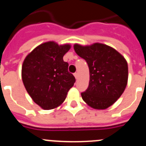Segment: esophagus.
<instances>
[{
    "label": "esophagus",
    "mask_w": 146,
    "mask_h": 146,
    "mask_svg": "<svg viewBox=\"0 0 146 146\" xmlns=\"http://www.w3.org/2000/svg\"><path fill=\"white\" fill-rule=\"evenodd\" d=\"M74 76H75V78H76V79H78V73H74Z\"/></svg>",
    "instance_id": "1"
}]
</instances>
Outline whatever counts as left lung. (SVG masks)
Instances as JSON below:
<instances>
[{
  "instance_id": "obj_1",
  "label": "left lung",
  "mask_w": 146,
  "mask_h": 146,
  "mask_svg": "<svg viewBox=\"0 0 146 146\" xmlns=\"http://www.w3.org/2000/svg\"><path fill=\"white\" fill-rule=\"evenodd\" d=\"M76 53L87 62L89 86L81 93L88 106L96 110L108 108L121 97L128 83V68L125 58L111 46L100 43L73 46Z\"/></svg>"
}]
</instances>
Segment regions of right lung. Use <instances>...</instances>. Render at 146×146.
Masks as SVG:
<instances>
[{"instance_id": "1", "label": "right lung", "mask_w": 146, "mask_h": 146, "mask_svg": "<svg viewBox=\"0 0 146 146\" xmlns=\"http://www.w3.org/2000/svg\"><path fill=\"white\" fill-rule=\"evenodd\" d=\"M71 48L48 41L39 45L24 59L21 76L32 100L41 108L50 110L63 103L76 78L68 70L63 56Z\"/></svg>"}]
</instances>
